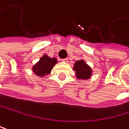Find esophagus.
<instances>
[{"label": "esophagus", "instance_id": "obj_1", "mask_svg": "<svg viewBox=\"0 0 129 129\" xmlns=\"http://www.w3.org/2000/svg\"><path fill=\"white\" fill-rule=\"evenodd\" d=\"M62 62H68V59H67V58L62 59Z\"/></svg>", "mask_w": 129, "mask_h": 129}]
</instances>
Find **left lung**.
Masks as SVG:
<instances>
[{
	"instance_id": "obj_1",
	"label": "left lung",
	"mask_w": 129,
	"mask_h": 129,
	"mask_svg": "<svg viewBox=\"0 0 129 129\" xmlns=\"http://www.w3.org/2000/svg\"><path fill=\"white\" fill-rule=\"evenodd\" d=\"M73 70L76 73V77L79 79H88L91 76V69L85 62L84 60L76 61Z\"/></svg>"
}]
</instances>
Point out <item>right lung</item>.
I'll use <instances>...</instances> for the list:
<instances>
[{"label":"right lung","instance_id":"obj_1","mask_svg":"<svg viewBox=\"0 0 129 129\" xmlns=\"http://www.w3.org/2000/svg\"><path fill=\"white\" fill-rule=\"evenodd\" d=\"M56 61L57 60L56 58H50L47 55H44L40 59L39 62H38L33 67V72L38 76L41 77L48 75L53 69V66L56 63Z\"/></svg>","mask_w":129,"mask_h":129}]
</instances>
